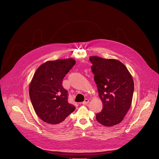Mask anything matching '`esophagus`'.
<instances>
[{"instance_id":"esophagus-1","label":"esophagus","mask_w":159,"mask_h":159,"mask_svg":"<svg viewBox=\"0 0 159 159\" xmlns=\"http://www.w3.org/2000/svg\"><path fill=\"white\" fill-rule=\"evenodd\" d=\"M89 101V100L88 99H85L84 100V101H83V102H82V104H84V105H85V104H88Z\"/></svg>"}]
</instances>
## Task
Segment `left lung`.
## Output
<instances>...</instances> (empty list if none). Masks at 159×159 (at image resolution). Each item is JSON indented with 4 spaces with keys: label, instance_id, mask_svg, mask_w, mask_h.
<instances>
[{
    "label": "left lung",
    "instance_id": "left-lung-1",
    "mask_svg": "<svg viewBox=\"0 0 159 159\" xmlns=\"http://www.w3.org/2000/svg\"><path fill=\"white\" fill-rule=\"evenodd\" d=\"M89 60L103 104L96 120L106 126L116 125L123 120L131 104L134 91L132 76L125 65L115 59L93 56Z\"/></svg>",
    "mask_w": 159,
    "mask_h": 159
}]
</instances>
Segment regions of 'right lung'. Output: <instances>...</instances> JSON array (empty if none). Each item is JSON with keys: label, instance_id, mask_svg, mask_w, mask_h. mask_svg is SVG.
<instances>
[{"label": "right lung", "instance_id": "obj_1", "mask_svg": "<svg viewBox=\"0 0 159 159\" xmlns=\"http://www.w3.org/2000/svg\"><path fill=\"white\" fill-rule=\"evenodd\" d=\"M75 64L73 58L48 61L35 72L29 93L38 117L51 126H61L75 109L68 102V92L62 85L65 75Z\"/></svg>", "mask_w": 159, "mask_h": 159}]
</instances>
